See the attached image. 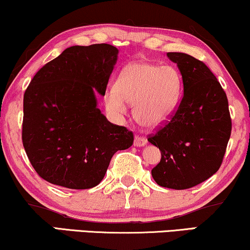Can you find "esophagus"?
<instances>
[{
  "label": "esophagus",
  "mask_w": 250,
  "mask_h": 250,
  "mask_svg": "<svg viewBox=\"0 0 250 250\" xmlns=\"http://www.w3.org/2000/svg\"><path fill=\"white\" fill-rule=\"evenodd\" d=\"M146 143H147L146 138L142 137V136H135V142H134L135 146H144Z\"/></svg>",
  "instance_id": "34e87169"
}]
</instances>
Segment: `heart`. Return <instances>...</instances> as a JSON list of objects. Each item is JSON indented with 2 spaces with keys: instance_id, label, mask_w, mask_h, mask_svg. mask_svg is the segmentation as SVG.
<instances>
[{
  "instance_id": "obj_1",
  "label": "heart",
  "mask_w": 250,
  "mask_h": 250,
  "mask_svg": "<svg viewBox=\"0 0 250 250\" xmlns=\"http://www.w3.org/2000/svg\"><path fill=\"white\" fill-rule=\"evenodd\" d=\"M183 91L181 72L174 65L135 62L123 69L115 86L106 92L110 112L125 113L135 105V116L142 125L157 128L169 120L179 106Z\"/></svg>"
}]
</instances>
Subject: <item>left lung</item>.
Returning <instances> with one entry per match:
<instances>
[{
  "instance_id": "obj_1",
  "label": "left lung",
  "mask_w": 250,
  "mask_h": 250,
  "mask_svg": "<svg viewBox=\"0 0 250 250\" xmlns=\"http://www.w3.org/2000/svg\"><path fill=\"white\" fill-rule=\"evenodd\" d=\"M167 56L181 72L183 96L169 121L148 135L147 141L162 152L151 174L162 187L181 190L200 185L219 169L232 120L225 91L204 62L185 53Z\"/></svg>"
}]
</instances>
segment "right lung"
Masks as SVG:
<instances>
[{"label": "right lung", "mask_w": 250, "mask_h": 250, "mask_svg": "<svg viewBox=\"0 0 250 250\" xmlns=\"http://www.w3.org/2000/svg\"><path fill=\"white\" fill-rule=\"evenodd\" d=\"M119 50L108 43L72 46L46 63L24 93L21 140L38 175L53 185H99L119 150L134 134L110 123L97 107L105 96Z\"/></svg>", "instance_id": "right-lung-1"}]
</instances>
